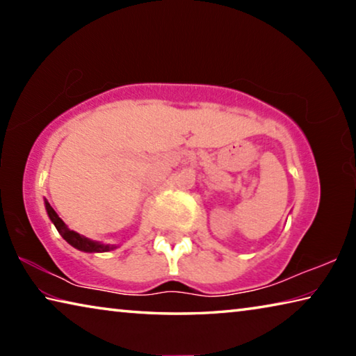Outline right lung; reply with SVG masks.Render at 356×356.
<instances>
[{"label": "right lung", "mask_w": 356, "mask_h": 356, "mask_svg": "<svg viewBox=\"0 0 356 356\" xmlns=\"http://www.w3.org/2000/svg\"><path fill=\"white\" fill-rule=\"evenodd\" d=\"M45 209H47L48 216H50V220L53 221V225L56 226L58 232L61 234L65 242L70 243L74 248L80 250V251H86V252H104V251H110L114 248V246H110V245H102L97 242H92V240L83 237V236H80V234L70 231V229L64 225V221L59 218L58 213L53 210V207L47 201H45Z\"/></svg>", "instance_id": "1"}]
</instances>
